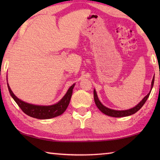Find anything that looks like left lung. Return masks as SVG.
Returning <instances> with one entry per match:
<instances>
[{
    "instance_id": "8db88e82",
    "label": "left lung",
    "mask_w": 160,
    "mask_h": 160,
    "mask_svg": "<svg viewBox=\"0 0 160 160\" xmlns=\"http://www.w3.org/2000/svg\"><path fill=\"white\" fill-rule=\"evenodd\" d=\"M154 81H155V77H153L152 81L151 90H152V88L153 85H154ZM150 92H151V91L144 97V98L142 99V101L140 102L138 104H137L135 107L132 108V109H131L123 110V111L113 110V109H109V108L104 107V105H103L102 103L100 102V101L98 99V97H97L95 90H94V102H95L97 108H98V109L101 111L102 113H104V114H106L107 116H112V117L119 118V117H123V116H128L133 114V113H136L138 111L141 109L142 107L144 105L145 102L147 101L148 97L150 96Z\"/></svg>"
}]
</instances>
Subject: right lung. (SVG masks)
<instances>
[{
    "instance_id": "right-lung-1",
    "label": "right lung",
    "mask_w": 160,
    "mask_h": 160,
    "mask_svg": "<svg viewBox=\"0 0 160 160\" xmlns=\"http://www.w3.org/2000/svg\"><path fill=\"white\" fill-rule=\"evenodd\" d=\"M74 86L75 84L70 87L65 96L57 104L51 105V106H39V105H34L26 103L18 99L10 90V86L8 83V88L10 95L12 96L13 99L17 103L22 111L27 115L38 119H48L61 115L68 106Z\"/></svg>"
}]
</instances>
